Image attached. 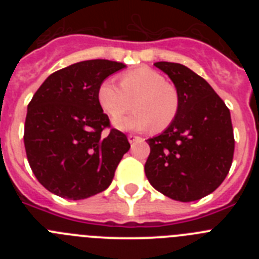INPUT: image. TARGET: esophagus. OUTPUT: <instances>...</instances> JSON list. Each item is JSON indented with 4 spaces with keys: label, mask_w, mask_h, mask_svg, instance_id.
Masks as SVG:
<instances>
[{
    "label": "esophagus",
    "mask_w": 259,
    "mask_h": 259,
    "mask_svg": "<svg viewBox=\"0 0 259 259\" xmlns=\"http://www.w3.org/2000/svg\"><path fill=\"white\" fill-rule=\"evenodd\" d=\"M139 139H140V137L139 136H136V135H134V134H130L128 135V141H130V143H135V141H137L139 140Z\"/></svg>",
    "instance_id": "esophagus-1"
}]
</instances>
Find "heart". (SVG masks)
<instances>
[{"mask_svg": "<svg viewBox=\"0 0 259 259\" xmlns=\"http://www.w3.org/2000/svg\"><path fill=\"white\" fill-rule=\"evenodd\" d=\"M97 98L102 110L113 119L127 111L134 101L135 113L114 120L120 131H145L152 127L154 131H163L174 122L180 105L175 85L148 67L125 72L120 85L111 77L105 79L98 87Z\"/></svg>", "mask_w": 259, "mask_h": 259, "instance_id": "b5f03b06", "label": "heart"}]
</instances>
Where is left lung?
Returning a JSON list of instances; mask_svg holds the SVG:
<instances>
[{"mask_svg": "<svg viewBox=\"0 0 259 259\" xmlns=\"http://www.w3.org/2000/svg\"><path fill=\"white\" fill-rule=\"evenodd\" d=\"M170 77L180 98L179 111L161 135L148 139L145 175L167 197L200 200L226 179L232 164L235 139L228 107L206 80L172 62H155Z\"/></svg>", "mask_w": 259, "mask_h": 259, "instance_id": "1", "label": "left lung"}]
</instances>
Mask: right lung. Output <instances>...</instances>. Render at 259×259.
I'll return each mask as SVG.
<instances>
[{
  "mask_svg": "<svg viewBox=\"0 0 259 259\" xmlns=\"http://www.w3.org/2000/svg\"><path fill=\"white\" fill-rule=\"evenodd\" d=\"M125 66L107 59L77 62L47 77L27 109L24 146L38 182L59 197L84 200L111 184L131 145L110 127L97 91Z\"/></svg>",
  "mask_w": 259,
  "mask_h": 259,
  "instance_id": "obj_1",
  "label": "right lung"
}]
</instances>
